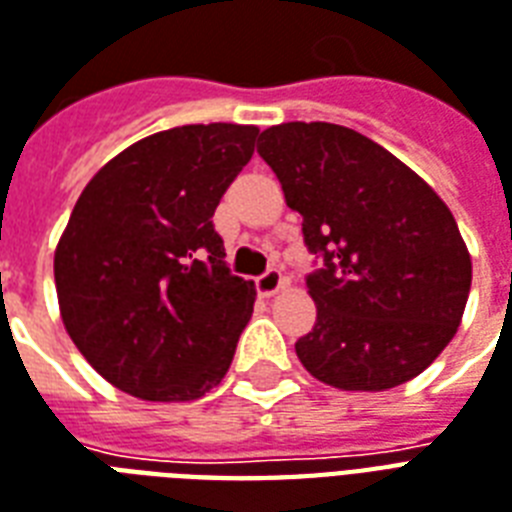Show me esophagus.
Masks as SVG:
<instances>
[{"instance_id": "obj_1", "label": "esophagus", "mask_w": 512, "mask_h": 512, "mask_svg": "<svg viewBox=\"0 0 512 512\" xmlns=\"http://www.w3.org/2000/svg\"><path fill=\"white\" fill-rule=\"evenodd\" d=\"M284 287H287V276L279 268H268L263 276H257V290H260V295H276Z\"/></svg>"}]
</instances>
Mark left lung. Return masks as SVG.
Instances as JSON below:
<instances>
[{
    "label": "left lung",
    "instance_id": "obj_1",
    "mask_svg": "<svg viewBox=\"0 0 512 512\" xmlns=\"http://www.w3.org/2000/svg\"><path fill=\"white\" fill-rule=\"evenodd\" d=\"M257 152L303 217L319 265L303 368L346 392H384L432 365L462 322L473 263L454 214L368 136L335 123L265 128Z\"/></svg>",
    "mask_w": 512,
    "mask_h": 512
}]
</instances>
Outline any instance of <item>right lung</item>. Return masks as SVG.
<instances>
[{
    "label": "right lung",
    "instance_id": "right-lung-1",
    "mask_svg": "<svg viewBox=\"0 0 512 512\" xmlns=\"http://www.w3.org/2000/svg\"><path fill=\"white\" fill-rule=\"evenodd\" d=\"M255 126L152 134L77 198L56 247V292L74 346L128 395L198 400L233 362L255 284L233 276L214 209L255 152Z\"/></svg>",
    "mask_w": 512,
    "mask_h": 512
}]
</instances>
